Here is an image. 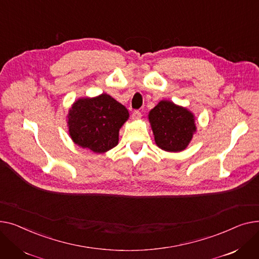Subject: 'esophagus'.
Returning <instances> with one entry per match:
<instances>
[{
    "label": "esophagus",
    "mask_w": 259,
    "mask_h": 259,
    "mask_svg": "<svg viewBox=\"0 0 259 259\" xmlns=\"http://www.w3.org/2000/svg\"><path fill=\"white\" fill-rule=\"evenodd\" d=\"M132 117H133V119H135V120H138V119H140V118L142 117V114H141V112H140L139 110H136V111L133 112Z\"/></svg>",
    "instance_id": "obj_1"
}]
</instances>
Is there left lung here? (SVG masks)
<instances>
[{
    "label": "left lung",
    "mask_w": 259,
    "mask_h": 259,
    "mask_svg": "<svg viewBox=\"0 0 259 259\" xmlns=\"http://www.w3.org/2000/svg\"><path fill=\"white\" fill-rule=\"evenodd\" d=\"M148 119L156 144L165 151L184 150L196 131L193 114L168 100L160 101Z\"/></svg>",
    "instance_id": "8db88e82"
}]
</instances>
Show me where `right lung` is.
Listing matches in <instances>:
<instances>
[{"instance_id": "add662e5", "label": "right lung", "mask_w": 259, "mask_h": 259, "mask_svg": "<svg viewBox=\"0 0 259 259\" xmlns=\"http://www.w3.org/2000/svg\"><path fill=\"white\" fill-rule=\"evenodd\" d=\"M128 111L108 94L76 100L68 114L69 134L75 144L102 154L118 144L119 130Z\"/></svg>"}]
</instances>
